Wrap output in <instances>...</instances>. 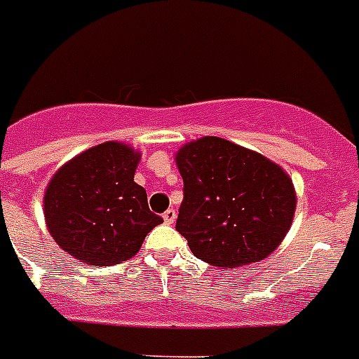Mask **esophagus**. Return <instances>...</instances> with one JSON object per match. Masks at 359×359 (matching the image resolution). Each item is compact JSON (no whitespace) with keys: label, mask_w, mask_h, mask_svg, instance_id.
I'll list each match as a JSON object with an SVG mask.
<instances>
[{"label":"esophagus","mask_w":359,"mask_h":359,"mask_svg":"<svg viewBox=\"0 0 359 359\" xmlns=\"http://www.w3.org/2000/svg\"><path fill=\"white\" fill-rule=\"evenodd\" d=\"M175 219H177V212H175V208H168V210L163 212V222H165V224H173Z\"/></svg>","instance_id":"obj_1"}]
</instances>
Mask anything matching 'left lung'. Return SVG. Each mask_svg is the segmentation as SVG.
Here are the masks:
<instances>
[{"label":"left lung","mask_w":359,"mask_h":359,"mask_svg":"<svg viewBox=\"0 0 359 359\" xmlns=\"http://www.w3.org/2000/svg\"><path fill=\"white\" fill-rule=\"evenodd\" d=\"M184 182L177 231L212 266L262 261L289 233L292 180L261 154L222 137L191 141L177 152Z\"/></svg>","instance_id":"8db88e82"}]
</instances>
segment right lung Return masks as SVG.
<instances>
[{
  "label": "right lung",
  "instance_id": "obj_1",
  "mask_svg": "<svg viewBox=\"0 0 359 359\" xmlns=\"http://www.w3.org/2000/svg\"><path fill=\"white\" fill-rule=\"evenodd\" d=\"M140 154L108 141L81 152L53 175L44 196L48 231L67 253L91 266H114L140 251L163 219L135 184Z\"/></svg>",
  "mask_w": 359,
  "mask_h": 359
}]
</instances>
